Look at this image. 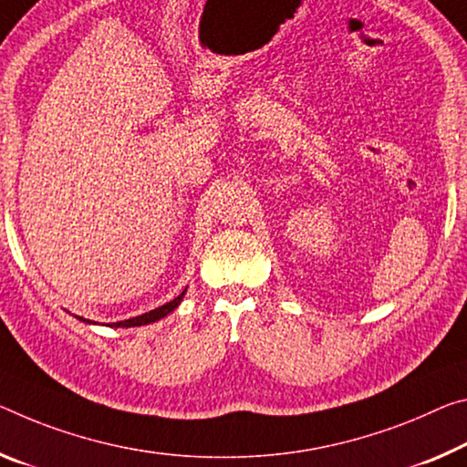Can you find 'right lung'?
<instances>
[{
    "label": "right lung",
    "mask_w": 467,
    "mask_h": 467,
    "mask_svg": "<svg viewBox=\"0 0 467 467\" xmlns=\"http://www.w3.org/2000/svg\"><path fill=\"white\" fill-rule=\"evenodd\" d=\"M184 293H187V288H184V291L179 295V297L172 299V301H168V303H164V306L151 309V312L140 314V316H135V317H129V320H124V322H114V324H109V327H112V328H130V327H143V324H151V322H155V320H161V317H166L170 312H174V309L179 307V303L182 301ZM78 320L88 322V324H98V322L85 320V317H78Z\"/></svg>",
    "instance_id": "obj_1"
}]
</instances>
